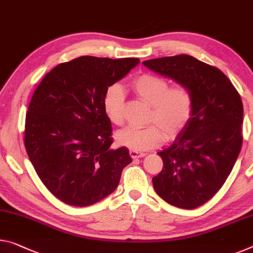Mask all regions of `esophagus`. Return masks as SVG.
<instances>
[{
    "label": "esophagus",
    "mask_w": 253,
    "mask_h": 253,
    "mask_svg": "<svg viewBox=\"0 0 253 253\" xmlns=\"http://www.w3.org/2000/svg\"><path fill=\"white\" fill-rule=\"evenodd\" d=\"M129 155L131 159H137V158H143L146 154L143 153V152H137V151H129Z\"/></svg>",
    "instance_id": "esophagus-1"
}]
</instances>
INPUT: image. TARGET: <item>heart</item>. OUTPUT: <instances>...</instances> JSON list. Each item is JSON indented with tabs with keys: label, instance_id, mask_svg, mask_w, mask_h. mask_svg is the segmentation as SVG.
<instances>
[{
	"label": "heart",
	"instance_id": "b5f03b06",
	"mask_svg": "<svg viewBox=\"0 0 253 253\" xmlns=\"http://www.w3.org/2000/svg\"><path fill=\"white\" fill-rule=\"evenodd\" d=\"M131 89L139 99L151 105L145 127H128L116 134L119 145L130 151H146L159 146L166 136L173 138L189 124L195 107L191 89L183 83L170 85L162 76L143 73L131 81ZM102 107L108 120L114 125L124 123L125 94L119 84H111L106 89Z\"/></svg>",
	"mask_w": 253,
	"mask_h": 253
}]
</instances>
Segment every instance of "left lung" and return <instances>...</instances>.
<instances>
[{"label":"left lung","mask_w":253,"mask_h":253,"mask_svg":"<svg viewBox=\"0 0 253 253\" xmlns=\"http://www.w3.org/2000/svg\"><path fill=\"white\" fill-rule=\"evenodd\" d=\"M143 64L186 84L194 93L190 122L173 145L159 152L163 169L152 179L163 200L194 210L222 188L241 151V97L222 71L192 56L154 58Z\"/></svg>","instance_id":"1"}]
</instances>
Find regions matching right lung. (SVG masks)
<instances>
[{"mask_svg":"<svg viewBox=\"0 0 253 253\" xmlns=\"http://www.w3.org/2000/svg\"><path fill=\"white\" fill-rule=\"evenodd\" d=\"M138 63L82 56L58 64L36 87L23 142L40 180L67 205L90 206L109 196L131 162L126 147L110 148L112 128L102 98Z\"/></svg>","mask_w":253,"mask_h":253,"instance_id":"1","label":"right lung"}]
</instances>
